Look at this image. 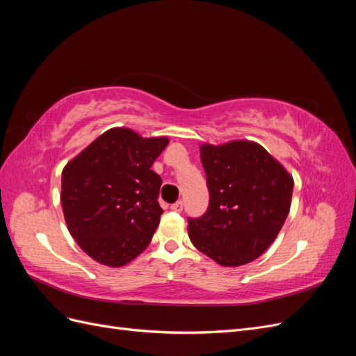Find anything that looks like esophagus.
Instances as JSON below:
<instances>
[{"label": "esophagus", "instance_id": "obj_1", "mask_svg": "<svg viewBox=\"0 0 356 356\" xmlns=\"http://www.w3.org/2000/svg\"><path fill=\"white\" fill-rule=\"evenodd\" d=\"M170 209L174 211V212H181V211H182V202L178 200V202H175L174 204H170Z\"/></svg>", "mask_w": 356, "mask_h": 356}]
</instances>
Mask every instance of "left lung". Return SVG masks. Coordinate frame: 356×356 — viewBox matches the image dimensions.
<instances>
[{"mask_svg":"<svg viewBox=\"0 0 356 356\" xmlns=\"http://www.w3.org/2000/svg\"><path fill=\"white\" fill-rule=\"evenodd\" d=\"M209 207L188 218V236L200 252L225 267L254 261L273 243L288 217L294 179L252 141L203 144Z\"/></svg>","mask_w":356,"mask_h":356,"instance_id":"left-lung-1","label":"left lung"}]
</instances>
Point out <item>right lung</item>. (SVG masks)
I'll return each mask as SVG.
<instances>
[{
    "mask_svg": "<svg viewBox=\"0 0 356 356\" xmlns=\"http://www.w3.org/2000/svg\"><path fill=\"white\" fill-rule=\"evenodd\" d=\"M169 144L132 129L104 132L62 170V211L81 250L108 267L141 254L160 222L161 178L152 170Z\"/></svg>",
    "mask_w": 356,
    "mask_h": 356,
    "instance_id": "1",
    "label": "right lung"
}]
</instances>
